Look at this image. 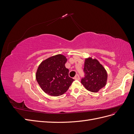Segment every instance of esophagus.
Returning <instances> with one entry per match:
<instances>
[{"mask_svg":"<svg viewBox=\"0 0 134 134\" xmlns=\"http://www.w3.org/2000/svg\"><path fill=\"white\" fill-rule=\"evenodd\" d=\"M74 79L76 80H80V76H79L78 75H77L75 77H74Z\"/></svg>","mask_w":134,"mask_h":134,"instance_id":"34e87169","label":"esophagus"}]
</instances>
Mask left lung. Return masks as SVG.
<instances>
[{
  "label": "left lung",
  "instance_id": "obj_1",
  "mask_svg": "<svg viewBox=\"0 0 134 134\" xmlns=\"http://www.w3.org/2000/svg\"><path fill=\"white\" fill-rule=\"evenodd\" d=\"M84 72L85 77L82 79L81 83L87 90L96 93L105 86L108 78L107 72L97 59L86 58Z\"/></svg>",
  "mask_w": 134,
  "mask_h": 134
}]
</instances>
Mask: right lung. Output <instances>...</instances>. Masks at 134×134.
<instances>
[{"mask_svg": "<svg viewBox=\"0 0 134 134\" xmlns=\"http://www.w3.org/2000/svg\"><path fill=\"white\" fill-rule=\"evenodd\" d=\"M67 59L58 54L48 57L40 64L36 79L42 91L47 94L57 97L66 93L74 80L68 76L65 67Z\"/></svg>", "mask_w": 134, "mask_h": 134, "instance_id": "obj_1", "label": "right lung"}]
</instances>
